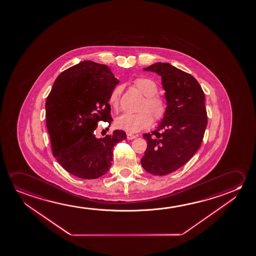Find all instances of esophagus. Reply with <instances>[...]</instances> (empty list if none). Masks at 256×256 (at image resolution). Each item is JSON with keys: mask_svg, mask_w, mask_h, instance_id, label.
Segmentation results:
<instances>
[{"mask_svg": "<svg viewBox=\"0 0 256 256\" xmlns=\"http://www.w3.org/2000/svg\"><path fill=\"white\" fill-rule=\"evenodd\" d=\"M136 138V136H134L133 134H130V133H126V138L128 139V140H132V139H134V138Z\"/></svg>", "mask_w": 256, "mask_h": 256, "instance_id": "obj_1", "label": "esophagus"}]
</instances>
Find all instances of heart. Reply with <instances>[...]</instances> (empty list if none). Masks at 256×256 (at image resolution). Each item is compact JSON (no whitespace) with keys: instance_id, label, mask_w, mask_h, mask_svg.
Instances as JSON below:
<instances>
[{"instance_id":"heart-1","label":"heart","mask_w":256,"mask_h":256,"mask_svg":"<svg viewBox=\"0 0 256 256\" xmlns=\"http://www.w3.org/2000/svg\"><path fill=\"white\" fill-rule=\"evenodd\" d=\"M133 85L144 96L139 108L141 112L122 114L115 120L116 128L128 133H136L149 128L152 124L154 118L156 122H160L165 118L168 110L165 99L157 94L158 85L154 80L146 77H138L134 80ZM122 92V86H116L110 91L108 101L114 110H118Z\"/></svg>"}]
</instances>
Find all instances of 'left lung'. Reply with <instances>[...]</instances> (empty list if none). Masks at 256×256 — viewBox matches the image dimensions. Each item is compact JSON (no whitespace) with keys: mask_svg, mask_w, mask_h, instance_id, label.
<instances>
[{"mask_svg":"<svg viewBox=\"0 0 256 256\" xmlns=\"http://www.w3.org/2000/svg\"><path fill=\"white\" fill-rule=\"evenodd\" d=\"M162 76L168 110L152 134H144L147 148L142 168L154 176H166L186 164L200 149L208 125L204 94L192 75L168 63L144 68Z\"/></svg>","mask_w":256,"mask_h":256,"instance_id":"8db88e82","label":"left lung"}]
</instances>
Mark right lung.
<instances>
[{
	"mask_svg": "<svg viewBox=\"0 0 256 256\" xmlns=\"http://www.w3.org/2000/svg\"><path fill=\"white\" fill-rule=\"evenodd\" d=\"M118 83L106 64L83 61L62 72L46 101V123L52 154L64 170L96 179L110 170L116 144L126 133L115 130L96 138L99 122L112 120L109 96Z\"/></svg>",
	"mask_w": 256,
	"mask_h": 256,
	"instance_id": "add662e5",
	"label": "right lung"
}]
</instances>
